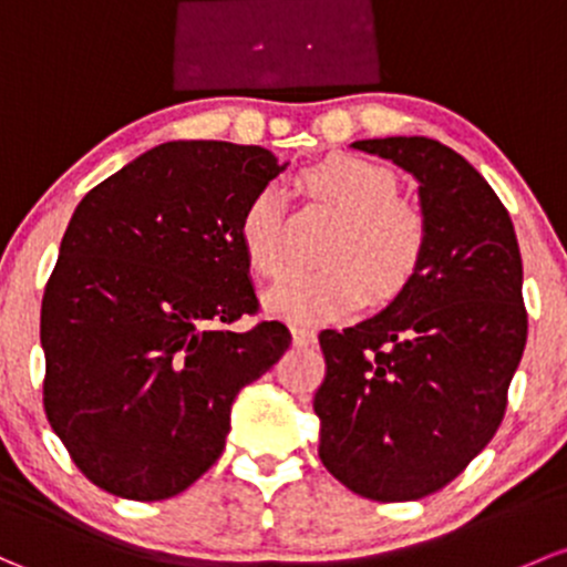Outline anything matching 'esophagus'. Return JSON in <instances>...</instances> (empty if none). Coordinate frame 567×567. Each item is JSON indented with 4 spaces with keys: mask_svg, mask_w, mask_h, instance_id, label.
<instances>
[{
    "mask_svg": "<svg viewBox=\"0 0 567 567\" xmlns=\"http://www.w3.org/2000/svg\"><path fill=\"white\" fill-rule=\"evenodd\" d=\"M293 342L296 344H312L315 329H309V326H293Z\"/></svg>",
    "mask_w": 567,
    "mask_h": 567,
    "instance_id": "esophagus-1",
    "label": "esophagus"
}]
</instances>
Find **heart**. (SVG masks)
Returning <instances> with one entry per match:
<instances>
[{"mask_svg": "<svg viewBox=\"0 0 567 567\" xmlns=\"http://www.w3.org/2000/svg\"><path fill=\"white\" fill-rule=\"evenodd\" d=\"M307 195L333 208L339 223L320 258L329 264L299 268L266 293V309L290 323H323L369 301H389L413 279L426 249V219L419 206L399 198L389 171L353 154H333L301 174ZM247 264L260 277L288 268V214L277 187L247 200L238 219Z\"/></svg>", "mask_w": 567, "mask_h": 567, "instance_id": "heart-1", "label": "heart"}]
</instances>
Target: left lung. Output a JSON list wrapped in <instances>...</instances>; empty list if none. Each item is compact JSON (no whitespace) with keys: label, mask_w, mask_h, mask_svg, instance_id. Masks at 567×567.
Wrapping results in <instances>:
<instances>
[{"label":"left lung","mask_w":567,"mask_h":567,"mask_svg":"<svg viewBox=\"0 0 567 567\" xmlns=\"http://www.w3.org/2000/svg\"><path fill=\"white\" fill-rule=\"evenodd\" d=\"M350 146L419 182L426 249L389 307L320 331L318 454L350 492L408 503L451 484L503 421L527 344L522 255L505 206L454 148L424 135Z\"/></svg>","instance_id":"1"}]
</instances>
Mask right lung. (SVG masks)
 Segmentation results:
<instances>
[{"instance_id":"add662e5","label":"right lung","mask_w":567,"mask_h":567,"mask_svg":"<svg viewBox=\"0 0 567 567\" xmlns=\"http://www.w3.org/2000/svg\"><path fill=\"white\" fill-rule=\"evenodd\" d=\"M288 163L264 146L168 141L83 195L45 285L51 429L92 484L168 499L217 462L236 393L290 344L258 309L238 219Z\"/></svg>"}]
</instances>
